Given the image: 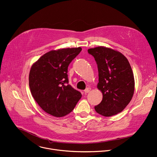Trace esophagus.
I'll list each match as a JSON object with an SVG mask.
<instances>
[{"instance_id":"1","label":"esophagus","mask_w":157,"mask_h":157,"mask_svg":"<svg viewBox=\"0 0 157 157\" xmlns=\"http://www.w3.org/2000/svg\"><path fill=\"white\" fill-rule=\"evenodd\" d=\"M90 91H91V88H87L84 91V93H85V94H86V93H89Z\"/></svg>"}]
</instances>
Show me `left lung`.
<instances>
[{
  "mask_svg": "<svg viewBox=\"0 0 157 157\" xmlns=\"http://www.w3.org/2000/svg\"><path fill=\"white\" fill-rule=\"evenodd\" d=\"M96 62L99 82L98 89L103 93L101 102L95 111L104 117L121 112L133 96L135 79L131 66L126 57L114 49L99 46L88 50Z\"/></svg>",
  "mask_w": 157,
  "mask_h": 157,
  "instance_id": "1",
  "label": "left lung"
}]
</instances>
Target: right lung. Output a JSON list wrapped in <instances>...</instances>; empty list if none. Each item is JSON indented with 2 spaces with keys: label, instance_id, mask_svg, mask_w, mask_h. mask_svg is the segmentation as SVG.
<instances>
[{
  "label": "right lung",
  "instance_id": "obj_1",
  "mask_svg": "<svg viewBox=\"0 0 157 157\" xmlns=\"http://www.w3.org/2000/svg\"><path fill=\"white\" fill-rule=\"evenodd\" d=\"M81 48L51 51L32 66L29 84L39 106L56 117H64L73 110L81 93L68 84L67 67Z\"/></svg>",
  "mask_w": 157,
  "mask_h": 157
}]
</instances>
